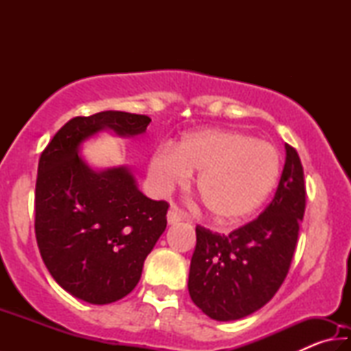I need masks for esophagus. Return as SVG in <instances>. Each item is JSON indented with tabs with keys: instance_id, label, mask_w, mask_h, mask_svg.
Here are the masks:
<instances>
[{
	"instance_id": "34e87169",
	"label": "esophagus",
	"mask_w": 351,
	"mask_h": 351,
	"mask_svg": "<svg viewBox=\"0 0 351 351\" xmlns=\"http://www.w3.org/2000/svg\"><path fill=\"white\" fill-rule=\"evenodd\" d=\"M182 221V212L178 210L176 207H170L167 212V223L169 224H178Z\"/></svg>"
}]
</instances>
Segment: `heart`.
<instances>
[{"instance_id":"heart-1","label":"heart","mask_w":351,"mask_h":351,"mask_svg":"<svg viewBox=\"0 0 351 351\" xmlns=\"http://www.w3.org/2000/svg\"><path fill=\"white\" fill-rule=\"evenodd\" d=\"M154 192L167 195L197 173L195 189L218 223H239L257 212L274 190L280 158L265 141L235 130L203 128L186 133L171 148L161 147L148 159Z\"/></svg>"}]
</instances>
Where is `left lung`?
Wrapping results in <instances>:
<instances>
[{"instance_id": "left-lung-1", "label": "left lung", "mask_w": 351, "mask_h": 351, "mask_svg": "<svg viewBox=\"0 0 351 351\" xmlns=\"http://www.w3.org/2000/svg\"><path fill=\"white\" fill-rule=\"evenodd\" d=\"M287 158L271 204L254 221L229 235L197 226L189 294L213 320H237L260 310L288 274L305 212L300 158L285 144Z\"/></svg>"}]
</instances>
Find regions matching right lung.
Segmentation results:
<instances>
[{"instance_id": "obj_1", "label": "right lung", "mask_w": 351, "mask_h": 351, "mask_svg": "<svg viewBox=\"0 0 351 351\" xmlns=\"http://www.w3.org/2000/svg\"><path fill=\"white\" fill-rule=\"evenodd\" d=\"M150 122L125 111L74 117L41 153L35 186L41 258L64 291L88 304H112L132 293L167 226L169 204L147 198L127 165L94 169L80 148L105 130L136 138Z\"/></svg>"}]
</instances>
